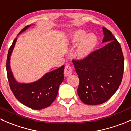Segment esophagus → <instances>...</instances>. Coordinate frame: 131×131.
Masks as SVG:
<instances>
[{"instance_id": "esophagus-1", "label": "esophagus", "mask_w": 131, "mask_h": 131, "mask_svg": "<svg viewBox=\"0 0 131 131\" xmlns=\"http://www.w3.org/2000/svg\"><path fill=\"white\" fill-rule=\"evenodd\" d=\"M64 73L66 77H68L71 75V73H72V68L70 65L66 66L65 68H64Z\"/></svg>"}]
</instances>
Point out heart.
Returning <instances> with one entry per match:
<instances>
[{"mask_svg":"<svg viewBox=\"0 0 131 131\" xmlns=\"http://www.w3.org/2000/svg\"><path fill=\"white\" fill-rule=\"evenodd\" d=\"M86 32L84 30L78 29L74 31L70 35V45L75 47L78 42L75 56L78 59H83L86 57L93 49L96 45V38L92 34L86 35Z\"/></svg>","mask_w":131,"mask_h":131,"instance_id":"b5f03b06","label":"heart"}]
</instances>
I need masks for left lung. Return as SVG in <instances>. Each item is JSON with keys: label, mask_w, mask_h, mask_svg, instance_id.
I'll list each match as a JSON object with an SVG mask.
<instances>
[{"label": "left lung", "mask_w": 131, "mask_h": 131, "mask_svg": "<svg viewBox=\"0 0 131 131\" xmlns=\"http://www.w3.org/2000/svg\"><path fill=\"white\" fill-rule=\"evenodd\" d=\"M104 47L82 60H73L80 80L77 93L87 105H99L108 100L120 86L124 60L121 45L112 32L103 27Z\"/></svg>", "instance_id": "1"}]
</instances>
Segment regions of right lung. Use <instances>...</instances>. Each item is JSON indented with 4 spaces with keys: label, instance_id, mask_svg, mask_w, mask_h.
Here are the masks:
<instances>
[{
    "label": "right lung",
    "instance_id": "obj_1",
    "mask_svg": "<svg viewBox=\"0 0 131 131\" xmlns=\"http://www.w3.org/2000/svg\"><path fill=\"white\" fill-rule=\"evenodd\" d=\"M31 26V24L26 26L19 34L25 31ZM17 39V38L14 39L9 48L7 58V73L11 90L16 98L24 105L35 110L46 108L54 102L60 85L64 80V66L49 71L36 82L29 83H19L15 79L10 68V56Z\"/></svg>",
    "mask_w": 131,
    "mask_h": 131
}]
</instances>
